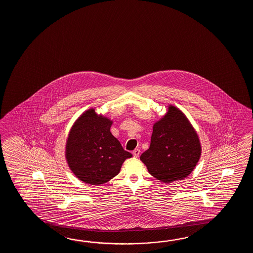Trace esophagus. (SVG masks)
Returning <instances> with one entry per match:
<instances>
[{
	"label": "esophagus",
	"mask_w": 253,
	"mask_h": 253,
	"mask_svg": "<svg viewBox=\"0 0 253 253\" xmlns=\"http://www.w3.org/2000/svg\"><path fill=\"white\" fill-rule=\"evenodd\" d=\"M139 155H140L139 149H134V150L133 151V156H134V157H135V158H137V157H139Z\"/></svg>",
	"instance_id": "esophagus-1"
}]
</instances>
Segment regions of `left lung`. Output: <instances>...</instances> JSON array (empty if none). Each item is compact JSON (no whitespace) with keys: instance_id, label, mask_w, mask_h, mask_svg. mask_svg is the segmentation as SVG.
<instances>
[{"instance_id":"8db88e82","label":"left lung","mask_w":253,"mask_h":253,"mask_svg":"<svg viewBox=\"0 0 253 253\" xmlns=\"http://www.w3.org/2000/svg\"><path fill=\"white\" fill-rule=\"evenodd\" d=\"M202 154L199 135L182 110L168 105L153 126L150 146L140 160L162 183L183 180L194 171Z\"/></svg>"}]
</instances>
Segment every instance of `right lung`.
<instances>
[{
	"label": "right lung",
	"instance_id": "add662e5",
	"mask_svg": "<svg viewBox=\"0 0 253 253\" xmlns=\"http://www.w3.org/2000/svg\"><path fill=\"white\" fill-rule=\"evenodd\" d=\"M113 120L89 108L76 119L65 146V158L71 172L84 183L100 185L119 174L125 160L132 155L125 151L110 132Z\"/></svg>",
	"mask_w": 253,
	"mask_h": 253
}]
</instances>
